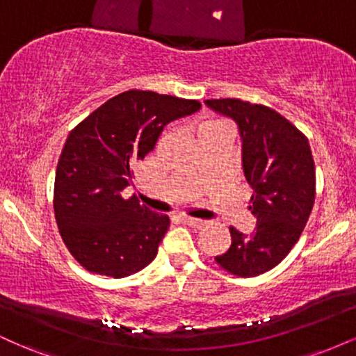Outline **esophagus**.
I'll return each mask as SVG.
<instances>
[{
	"mask_svg": "<svg viewBox=\"0 0 356 356\" xmlns=\"http://www.w3.org/2000/svg\"><path fill=\"white\" fill-rule=\"evenodd\" d=\"M182 222L187 224V226H191V227H195V229H201L204 224H206V220L195 219V218H189V216H184Z\"/></svg>",
	"mask_w": 356,
	"mask_h": 356,
	"instance_id": "esophagus-1",
	"label": "esophagus"
}]
</instances>
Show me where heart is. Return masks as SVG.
<instances>
[{"instance_id": "b5f03b06", "label": "heart", "mask_w": 356, "mask_h": 356, "mask_svg": "<svg viewBox=\"0 0 356 356\" xmlns=\"http://www.w3.org/2000/svg\"><path fill=\"white\" fill-rule=\"evenodd\" d=\"M211 124H216V122H211Z\"/></svg>"}]
</instances>
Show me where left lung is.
I'll list each match as a JSON object with an SVG mask.
<instances>
[{
	"instance_id": "left-lung-1",
	"label": "left lung",
	"mask_w": 356,
	"mask_h": 356,
	"mask_svg": "<svg viewBox=\"0 0 356 356\" xmlns=\"http://www.w3.org/2000/svg\"><path fill=\"white\" fill-rule=\"evenodd\" d=\"M231 117L243 138V165L252 189V234L229 227L231 246L216 263L229 275L251 277L269 271L300 239L316 195V172L308 138L288 118L266 105L239 99L206 100Z\"/></svg>"
}]
</instances>
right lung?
<instances>
[{"label": "right lung", "instance_id": "right-lung-1", "mask_svg": "<svg viewBox=\"0 0 356 356\" xmlns=\"http://www.w3.org/2000/svg\"><path fill=\"white\" fill-rule=\"evenodd\" d=\"M199 108V100L127 90L72 129L56 165L53 211L61 241L81 268L125 277L152 263L170 220L122 191L164 127Z\"/></svg>", "mask_w": 356, "mask_h": 356}]
</instances>
